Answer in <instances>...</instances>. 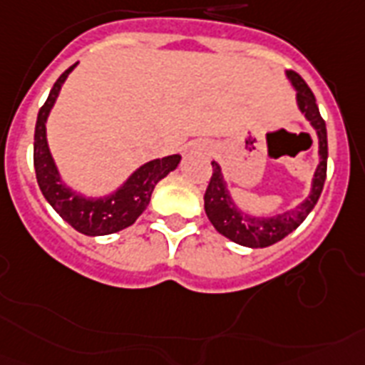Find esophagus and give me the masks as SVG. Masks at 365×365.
<instances>
[{
  "label": "esophagus",
  "instance_id": "obj_1",
  "mask_svg": "<svg viewBox=\"0 0 365 365\" xmlns=\"http://www.w3.org/2000/svg\"><path fill=\"white\" fill-rule=\"evenodd\" d=\"M194 147L197 150H203V153H210V150H212V147H210L209 143H205V141H200V143H194Z\"/></svg>",
  "mask_w": 365,
  "mask_h": 365
}]
</instances>
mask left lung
<instances>
[{
	"mask_svg": "<svg viewBox=\"0 0 365 365\" xmlns=\"http://www.w3.org/2000/svg\"><path fill=\"white\" fill-rule=\"evenodd\" d=\"M285 78L297 91L298 110L317 134L319 164L312 177L309 194L297 207L284 210V212L267 216L248 215L246 210H242L239 205L235 203L233 195L227 188V182H225L222 165L216 160H212V177H210L209 188L205 192V212L209 216L210 224L215 225L218 233H222L233 242L240 244V246H246V248H267V246H272L278 240L285 239L289 233H293L319 201V195L323 192L324 179H327V125L319 113L315 96H313L308 83L300 78V74L293 71H285Z\"/></svg>",
	"mask_w": 365,
	"mask_h": 365,
	"instance_id": "left-lung-1",
	"label": "left lung"
}]
</instances>
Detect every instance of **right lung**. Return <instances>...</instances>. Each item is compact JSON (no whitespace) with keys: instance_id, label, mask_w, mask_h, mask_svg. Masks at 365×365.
I'll return each instance as SVG.
<instances>
[{"instance_id":"add662e5","label":"right lung","mask_w":365,"mask_h":365,"mask_svg":"<svg viewBox=\"0 0 365 365\" xmlns=\"http://www.w3.org/2000/svg\"><path fill=\"white\" fill-rule=\"evenodd\" d=\"M76 65L78 63H74L57 78L44 106L38 111L37 125H35L33 164H35L38 188L57 215L80 233L87 237H101V235L117 233L134 224L138 216L147 209L155 186L170 171L177 170L180 155H170L141 164L119 188L101 197H91L68 186L63 180L50 153L46 123L52 113V108L56 106L57 96L61 93L63 83L67 81L68 74L76 68Z\"/></svg>"}]
</instances>
